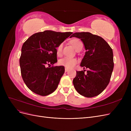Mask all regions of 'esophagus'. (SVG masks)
Segmentation results:
<instances>
[{
	"label": "esophagus",
	"mask_w": 131,
	"mask_h": 131,
	"mask_svg": "<svg viewBox=\"0 0 131 131\" xmlns=\"http://www.w3.org/2000/svg\"><path fill=\"white\" fill-rule=\"evenodd\" d=\"M68 70H69V69H67V68H65V72H68Z\"/></svg>",
	"instance_id": "34e87169"
}]
</instances>
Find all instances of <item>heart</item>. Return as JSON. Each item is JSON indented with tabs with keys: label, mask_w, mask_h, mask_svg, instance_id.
<instances>
[{
	"label": "heart",
	"mask_w": 131,
	"mask_h": 131,
	"mask_svg": "<svg viewBox=\"0 0 131 131\" xmlns=\"http://www.w3.org/2000/svg\"><path fill=\"white\" fill-rule=\"evenodd\" d=\"M70 43L72 44L74 48L77 51L79 49H82L83 47L82 42L78 39H74L73 40L70 41ZM62 48H63V43H61L58 45V46L56 48V52L57 54L59 56L61 55L62 52ZM78 62V59L72 57H66L61 59L59 61V64L65 67L67 69H71L77 64Z\"/></svg>",
	"instance_id": "b5f03b06"
}]
</instances>
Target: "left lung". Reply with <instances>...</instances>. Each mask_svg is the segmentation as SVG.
<instances>
[{
	"label": "left lung",
	"instance_id": "8db88e82",
	"mask_svg": "<svg viewBox=\"0 0 131 131\" xmlns=\"http://www.w3.org/2000/svg\"><path fill=\"white\" fill-rule=\"evenodd\" d=\"M80 39L86 50L80 66L86 70L77 71L74 86L82 96L91 98L101 93L110 82L114 68L113 50L102 37L89 32L74 33Z\"/></svg>",
	"mask_w": 131,
	"mask_h": 131
}]
</instances>
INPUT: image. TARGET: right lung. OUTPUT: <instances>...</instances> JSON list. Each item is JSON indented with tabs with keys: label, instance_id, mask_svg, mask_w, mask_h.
Returning a JSON list of instances; mask_svg holds the SVG:
<instances>
[{
	"label": "right lung",
	"instance_id": "add662e5",
	"mask_svg": "<svg viewBox=\"0 0 131 131\" xmlns=\"http://www.w3.org/2000/svg\"><path fill=\"white\" fill-rule=\"evenodd\" d=\"M72 34L45 30L33 34L23 43L21 73L32 92L45 96L56 90L65 71L64 67L53 66L57 62L56 47Z\"/></svg>",
	"mask_w": 131,
	"mask_h": 131
}]
</instances>
